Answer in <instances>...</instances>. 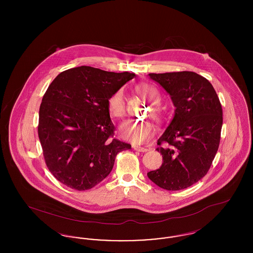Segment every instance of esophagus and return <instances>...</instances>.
<instances>
[{
    "mask_svg": "<svg viewBox=\"0 0 253 253\" xmlns=\"http://www.w3.org/2000/svg\"><path fill=\"white\" fill-rule=\"evenodd\" d=\"M132 149L134 151H137V152H141V153H145V152H148L150 149L148 148H143V147H139V146H132Z\"/></svg>",
    "mask_w": 253,
    "mask_h": 253,
    "instance_id": "obj_1",
    "label": "esophagus"
}]
</instances>
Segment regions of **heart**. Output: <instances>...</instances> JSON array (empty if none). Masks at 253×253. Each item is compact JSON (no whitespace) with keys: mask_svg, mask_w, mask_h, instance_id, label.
I'll list each match as a JSON object with an SVG mask.
<instances>
[{"mask_svg":"<svg viewBox=\"0 0 253 253\" xmlns=\"http://www.w3.org/2000/svg\"><path fill=\"white\" fill-rule=\"evenodd\" d=\"M136 93L152 103L151 111L155 117L161 115V110L157 106L160 100L159 93L153 85L139 84L135 86ZM109 114L113 118L122 119L126 114V104L123 92L116 91L107 100ZM156 132L155 124L150 121H128L121 126L122 137L134 144H142L150 140Z\"/></svg>","mask_w":253,"mask_h":253,"instance_id":"1","label":"heart"}]
</instances>
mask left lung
Here are the masks:
<instances>
[{"mask_svg":"<svg viewBox=\"0 0 253 253\" xmlns=\"http://www.w3.org/2000/svg\"><path fill=\"white\" fill-rule=\"evenodd\" d=\"M161 85L175 106L173 119L157 140L161 167L148 177L167 191L186 189L204 177L220 143L223 111L214 88L191 71L149 74ZM163 143L167 147L163 148Z\"/></svg>","mask_w":253,"mask_h":253,"instance_id":"obj_1","label":"left lung"}]
</instances>
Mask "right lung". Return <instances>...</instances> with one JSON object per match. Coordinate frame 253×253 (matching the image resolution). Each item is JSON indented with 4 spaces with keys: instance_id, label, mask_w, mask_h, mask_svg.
<instances>
[{
    "instance_id": "obj_1",
    "label": "right lung",
    "mask_w": 253,
    "mask_h": 253,
    "mask_svg": "<svg viewBox=\"0 0 253 253\" xmlns=\"http://www.w3.org/2000/svg\"><path fill=\"white\" fill-rule=\"evenodd\" d=\"M134 76L81 66L60 73L49 85L38 133L57 180L73 190H90L111 172L117 155L131 149L114 137L107 100Z\"/></svg>"
}]
</instances>
